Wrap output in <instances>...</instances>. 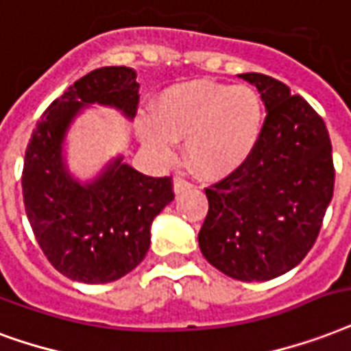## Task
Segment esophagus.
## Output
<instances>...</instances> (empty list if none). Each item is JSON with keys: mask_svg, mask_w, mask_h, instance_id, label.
<instances>
[{"mask_svg": "<svg viewBox=\"0 0 351 351\" xmlns=\"http://www.w3.org/2000/svg\"><path fill=\"white\" fill-rule=\"evenodd\" d=\"M191 187V184L184 178V176H175V180H173V189H175V193H182V191H186V189H189Z\"/></svg>", "mask_w": 351, "mask_h": 351, "instance_id": "1", "label": "esophagus"}]
</instances>
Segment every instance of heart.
Here are the masks:
<instances>
[{
    "label": "heart",
    "instance_id": "1",
    "mask_svg": "<svg viewBox=\"0 0 351 351\" xmlns=\"http://www.w3.org/2000/svg\"><path fill=\"white\" fill-rule=\"evenodd\" d=\"M263 123V101L254 88L200 79L158 93L152 119L138 125V136L160 158L173 154L176 140H186L184 154L191 169L221 180L252 158Z\"/></svg>",
    "mask_w": 351,
    "mask_h": 351
}]
</instances>
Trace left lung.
Listing matches in <instances>:
<instances>
[{
    "instance_id": "obj_1",
    "label": "left lung",
    "mask_w": 351,
    "mask_h": 351,
    "mask_svg": "<svg viewBox=\"0 0 351 351\" xmlns=\"http://www.w3.org/2000/svg\"><path fill=\"white\" fill-rule=\"evenodd\" d=\"M267 110L252 158L206 187L199 232L204 258L226 276L267 282L294 269L317 241L333 197L335 169L326 123L311 104L263 73H243Z\"/></svg>"
}]
</instances>
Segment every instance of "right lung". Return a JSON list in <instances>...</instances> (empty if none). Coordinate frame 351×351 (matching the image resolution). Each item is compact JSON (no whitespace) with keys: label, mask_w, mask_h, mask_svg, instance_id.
I'll use <instances>...</instances> for the list:
<instances>
[{"label":"right lung","mask_w":351,"mask_h":351,"mask_svg":"<svg viewBox=\"0 0 351 351\" xmlns=\"http://www.w3.org/2000/svg\"><path fill=\"white\" fill-rule=\"evenodd\" d=\"M136 71L106 66L75 80L36 123L23 160V204L49 263L69 280L108 283L136 269L151 247L152 221L171 200L169 176L154 178L112 158L95 178L71 175L64 141L92 104L134 119L140 101Z\"/></svg>","instance_id":"obj_1"}]
</instances>
